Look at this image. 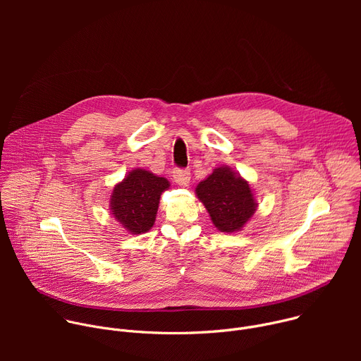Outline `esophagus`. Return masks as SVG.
I'll use <instances>...</instances> for the list:
<instances>
[{
	"label": "esophagus",
	"instance_id": "34e87169",
	"mask_svg": "<svg viewBox=\"0 0 361 361\" xmlns=\"http://www.w3.org/2000/svg\"><path fill=\"white\" fill-rule=\"evenodd\" d=\"M173 178L174 181L181 185V187H187L190 184V171L188 170H181V169H177L173 171Z\"/></svg>",
	"mask_w": 361,
	"mask_h": 361
}]
</instances>
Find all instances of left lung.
<instances>
[{
    "mask_svg": "<svg viewBox=\"0 0 361 361\" xmlns=\"http://www.w3.org/2000/svg\"><path fill=\"white\" fill-rule=\"evenodd\" d=\"M198 200L207 209L213 224L224 233L240 231L257 210L254 194L240 174L219 167L195 187Z\"/></svg>",
    "mask_w": 361,
    "mask_h": 361,
    "instance_id": "left-lung-1",
    "label": "left lung"
}]
</instances>
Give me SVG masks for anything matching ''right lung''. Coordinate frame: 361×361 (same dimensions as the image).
Returning <instances> with one entry per match:
<instances>
[{
    "instance_id": "1",
    "label": "right lung",
    "mask_w": 361,
    "mask_h": 361,
    "mask_svg": "<svg viewBox=\"0 0 361 361\" xmlns=\"http://www.w3.org/2000/svg\"><path fill=\"white\" fill-rule=\"evenodd\" d=\"M169 187L167 178L135 169L114 187L111 214L130 234L147 233L156 221L160 195Z\"/></svg>"
}]
</instances>
